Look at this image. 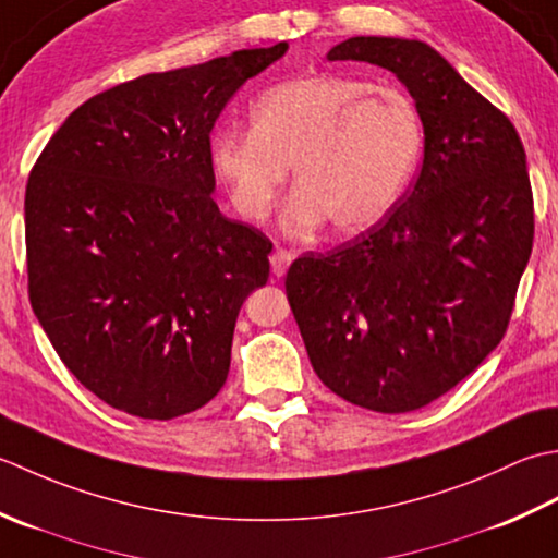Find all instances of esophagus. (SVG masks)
<instances>
[{
    "mask_svg": "<svg viewBox=\"0 0 558 558\" xmlns=\"http://www.w3.org/2000/svg\"><path fill=\"white\" fill-rule=\"evenodd\" d=\"M293 263V255L289 253V250H281V247H277L275 253L269 255V265H271V275L275 277H283L287 275V269H289V265Z\"/></svg>",
    "mask_w": 558,
    "mask_h": 558,
    "instance_id": "1",
    "label": "esophagus"
}]
</instances>
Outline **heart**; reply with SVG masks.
<instances>
[{"label":"heart","mask_w":558,"mask_h":558,"mask_svg":"<svg viewBox=\"0 0 558 558\" xmlns=\"http://www.w3.org/2000/svg\"><path fill=\"white\" fill-rule=\"evenodd\" d=\"M250 128L211 136V170L235 211L263 221L291 166V233L327 219L339 233L371 229L400 202L424 149L422 116L404 90L339 74L269 86L250 108Z\"/></svg>","instance_id":"obj_1"}]
</instances>
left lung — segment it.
<instances>
[{
  "mask_svg": "<svg viewBox=\"0 0 558 558\" xmlns=\"http://www.w3.org/2000/svg\"><path fill=\"white\" fill-rule=\"evenodd\" d=\"M327 60L400 78L422 116L424 163L380 223L295 259L289 305L329 390L373 412H414L504 339L532 253L527 158L513 122L422 40L356 36Z\"/></svg>",
  "mask_w": 558,
  "mask_h": 558,
  "instance_id": "1",
  "label": "left lung"
}]
</instances>
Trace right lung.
I'll return each mask as SVG.
<instances>
[{
  "label": "right lung",
  "instance_id": "add662e5",
  "mask_svg": "<svg viewBox=\"0 0 558 558\" xmlns=\"http://www.w3.org/2000/svg\"><path fill=\"white\" fill-rule=\"evenodd\" d=\"M289 43L144 74L78 106L26 185L31 305L86 390L142 418L183 416L223 388L269 238L214 202L209 134Z\"/></svg>",
  "mask_w": 558,
  "mask_h": 558
}]
</instances>
